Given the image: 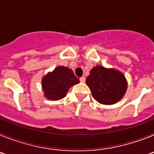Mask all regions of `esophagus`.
I'll list each match as a JSON object with an SVG mask.
<instances>
[{"instance_id": "obj_1", "label": "esophagus", "mask_w": 154, "mask_h": 154, "mask_svg": "<svg viewBox=\"0 0 154 154\" xmlns=\"http://www.w3.org/2000/svg\"><path fill=\"white\" fill-rule=\"evenodd\" d=\"M79 80H80V82H85V77H83V76H82V77H81V78L79 79Z\"/></svg>"}]
</instances>
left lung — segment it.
Segmentation results:
<instances>
[{
	"label": "left lung",
	"mask_w": 154,
	"mask_h": 154,
	"mask_svg": "<svg viewBox=\"0 0 154 154\" xmlns=\"http://www.w3.org/2000/svg\"><path fill=\"white\" fill-rule=\"evenodd\" d=\"M85 82L92 97L103 105H112L119 102L127 89V81L120 71L101 65L91 69Z\"/></svg>",
	"instance_id": "1"
}]
</instances>
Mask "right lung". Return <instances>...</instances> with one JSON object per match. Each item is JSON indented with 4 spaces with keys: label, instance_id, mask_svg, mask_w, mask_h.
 Returning <instances> with one entry per match:
<instances>
[{
    "label": "right lung",
    "instance_id": "add662e5",
    "mask_svg": "<svg viewBox=\"0 0 154 154\" xmlns=\"http://www.w3.org/2000/svg\"><path fill=\"white\" fill-rule=\"evenodd\" d=\"M79 83V80L72 70L65 66H58L49 72L42 79L45 97L56 101L65 97L72 85Z\"/></svg>",
    "mask_w": 154,
    "mask_h": 154
}]
</instances>
